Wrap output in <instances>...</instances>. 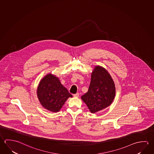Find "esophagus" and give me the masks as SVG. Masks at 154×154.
<instances>
[{
	"instance_id": "34e87169",
	"label": "esophagus",
	"mask_w": 154,
	"mask_h": 154,
	"mask_svg": "<svg viewBox=\"0 0 154 154\" xmlns=\"http://www.w3.org/2000/svg\"><path fill=\"white\" fill-rule=\"evenodd\" d=\"M79 93H77V94H73V97H79Z\"/></svg>"
}]
</instances>
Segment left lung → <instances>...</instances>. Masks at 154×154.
I'll list each match as a JSON object with an SVG mask.
<instances>
[{
  "mask_svg": "<svg viewBox=\"0 0 154 154\" xmlns=\"http://www.w3.org/2000/svg\"><path fill=\"white\" fill-rule=\"evenodd\" d=\"M115 84L110 74L100 66L94 68L91 74L89 90L81 98L91 113L107 108L115 96Z\"/></svg>",
  "mask_w": 154,
  "mask_h": 154,
  "instance_id": "obj_1",
  "label": "left lung"
}]
</instances>
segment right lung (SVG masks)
Segmentation results:
<instances>
[{
    "instance_id": "1",
    "label": "right lung",
    "mask_w": 154,
    "mask_h": 154,
    "mask_svg": "<svg viewBox=\"0 0 154 154\" xmlns=\"http://www.w3.org/2000/svg\"><path fill=\"white\" fill-rule=\"evenodd\" d=\"M38 100L44 108L52 112H58L69 97H72L59 79L50 74L40 82L37 91Z\"/></svg>"
}]
</instances>
